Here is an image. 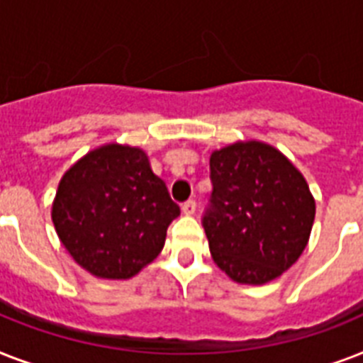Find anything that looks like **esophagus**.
<instances>
[{
  "label": "esophagus",
  "mask_w": 363,
  "mask_h": 363,
  "mask_svg": "<svg viewBox=\"0 0 363 363\" xmlns=\"http://www.w3.org/2000/svg\"><path fill=\"white\" fill-rule=\"evenodd\" d=\"M181 209L186 216L194 215V213H196V201H194V199H188V201H184V203H182Z\"/></svg>",
  "instance_id": "1"
}]
</instances>
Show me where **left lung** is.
<instances>
[{"instance_id":"obj_1","label":"left lung","mask_w":363,"mask_h":363,"mask_svg":"<svg viewBox=\"0 0 363 363\" xmlns=\"http://www.w3.org/2000/svg\"><path fill=\"white\" fill-rule=\"evenodd\" d=\"M203 228L215 264L239 284H265L290 269L309 242L315 198L290 160L262 141L211 154Z\"/></svg>"}]
</instances>
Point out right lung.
Masks as SVG:
<instances>
[{"label": "right lung", "mask_w": 363, "mask_h": 363, "mask_svg": "<svg viewBox=\"0 0 363 363\" xmlns=\"http://www.w3.org/2000/svg\"><path fill=\"white\" fill-rule=\"evenodd\" d=\"M181 215L145 150L109 143L65 171L52 203L60 241L99 279H130L164 248Z\"/></svg>", "instance_id": "obj_1"}]
</instances>
